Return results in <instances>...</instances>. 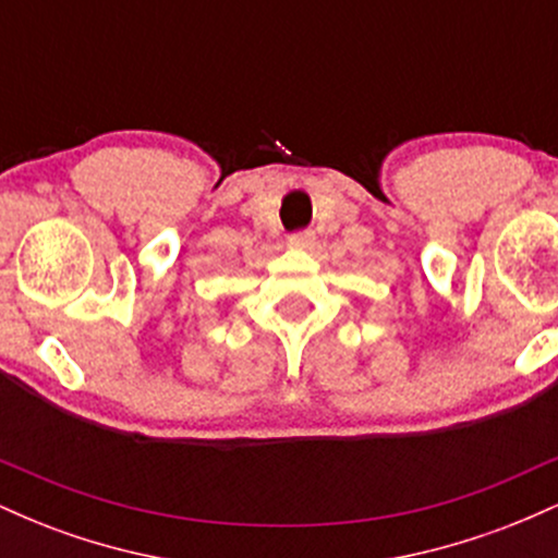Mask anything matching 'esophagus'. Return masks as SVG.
Here are the masks:
<instances>
[{
    "label": "esophagus",
    "instance_id": "obj_1",
    "mask_svg": "<svg viewBox=\"0 0 558 558\" xmlns=\"http://www.w3.org/2000/svg\"><path fill=\"white\" fill-rule=\"evenodd\" d=\"M288 246L291 248H312L315 246V233L312 230H296L288 235Z\"/></svg>",
    "mask_w": 558,
    "mask_h": 558
}]
</instances>
